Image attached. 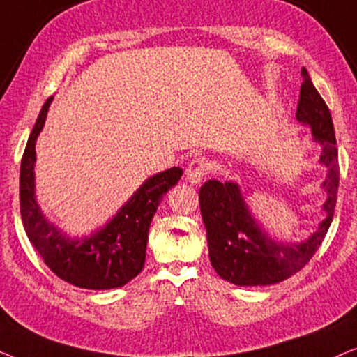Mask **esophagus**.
<instances>
[{
  "label": "esophagus",
  "mask_w": 357,
  "mask_h": 357,
  "mask_svg": "<svg viewBox=\"0 0 357 357\" xmlns=\"http://www.w3.org/2000/svg\"><path fill=\"white\" fill-rule=\"evenodd\" d=\"M208 170H209V164H208L206 159H204V158H195L187 167V180L193 185L202 183L204 175L208 174Z\"/></svg>",
  "instance_id": "34e87169"
}]
</instances>
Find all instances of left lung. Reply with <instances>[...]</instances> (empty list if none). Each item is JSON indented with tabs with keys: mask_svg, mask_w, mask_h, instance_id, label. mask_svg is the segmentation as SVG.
I'll return each mask as SVG.
<instances>
[{
	"mask_svg": "<svg viewBox=\"0 0 357 357\" xmlns=\"http://www.w3.org/2000/svg\"><path fill=\"white\" fill-rule=\"evenodd\" d=\"M302 79L296 116L310 126L314 139L321 144L320 162L328 169L321 183L326 192V218L304 242H276L258 226L237 183L208 180L199 188V209L206 227L209 260L218 275L232 284L270 286L296 275L319 250L333 219L340 183L333 120L305 68Z\"/></svg>",
	"mask_w": 357,
	"mask_h": 357,
	"instance_id": "left-lung-1",
	"label": "left lung"
}]
</instances>
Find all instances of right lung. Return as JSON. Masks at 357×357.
Returning <instances> with one entry per match:
<instances>
[{
    "instance_id": "1",
    "label": "right lung",
    "mask_w": 357,
    "mask_h": 357,
    "mask_svg": "<svg viewBox=\"0 0 357 357\" xmlns=\"http://www.w3.org/2000/svg\"><path fill=\"white\" fill-rule=\"evenodd\" d=\"M52 100L48 97L43 104L21 160L19 203L24 229L45 265L63 281L84 289L121 287L143 270L151 221L160 199L177 185L183 170L172 167L149 177L112 221L91 237H66L47 221L36 199V141Z\"/></svg>"
}]
</instances>
